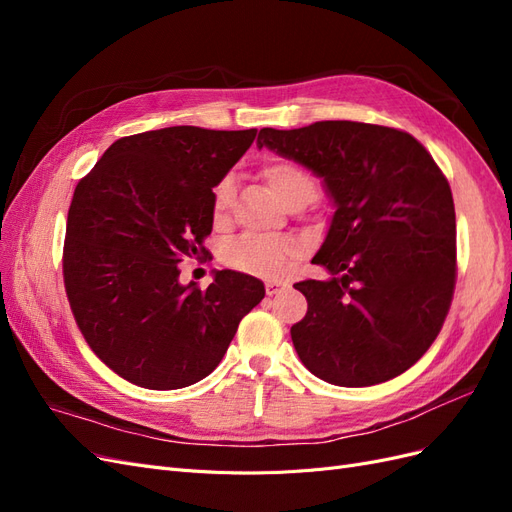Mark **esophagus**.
<instances>
[{"mask_svg": "<svg viewBox=\"0 0 512 512\" xmlns=\"http://www.w3.org/2000/svg\"><path fill=\"white\" fill-rule=\"evenodd\" d=\"M267 294H269V297H273V294H277V292H282L284 290V284L282 282H267Z\"/></svg>", "mask_w": 512, "mask_h": 512, "instance_id": "1", "label": "esophagus"}]
</instances>
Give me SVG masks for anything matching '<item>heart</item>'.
Returning <instances> with one entry per match:
<instances>
[{"instance_id":"heart-1","label":"heart","mask_w":512,"mask_h":512,"mask_svg":"<svg viewBox=\"0 0 512 512\" xmlns=\"http://www.w3.org/2000/svg\"><path fill=\"white\" fill-rule=\"evenodd\" d=\"M260 177L267 181L275 196L282 200L286 207L294 203H309L316 196V179L305 166L294 160L275 158L265 162L260 168ZM230 181L224 179L213 190V222L222 224L228 215L230 207ZM299 258V245L290 239H267V237H243L235 245H230L224 260L232 269L262 275V277H277L286 273L292 262Z\"/></svg>"}]
</instances>
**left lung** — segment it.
Wrapping results in <instances>:
<instances>
[{"instance_id": "8db88e82", "label": "left lung", "mask_w": 512, "mask_h": 512, "mask_svg": "<svg viewBox=\"0 0 512 512\" xmlns=\"http://www.w3.org/2000/svg\"><path fill=\"white\" fill-rule=\"evenodd\" d=\"M258 147L312 170L335 207L312 258L331 277L294 284L307 299L290 329L301 363L337 386L404 374L453 301L455 205L442 170L408 132L359 121L262 128Z\"/></svg>"}]
</instances>
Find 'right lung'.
<instances>
[{"label":"right lung","mask_w":512,"mask_h":512,"mask_svg":"<svg viewBox=\"0 0 512 512\" xmlns=\"http://www.w3.org/2000/svg\"><path fill=\"white\" fill-rule=\"evenodd\" d=\"M258 130L173 126L123 136L76 185L64 284L89 348L115 374L153 391L183 389L220 365L265 284L215 271L200 290L179 262L205 254L213 188Z\"/></svg>","instance_id":"right-lung-1"}]
</instances>
